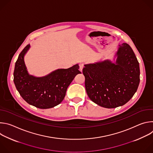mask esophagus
Wrapping results in <instances>:
<instances>
[{
    "label": "esophagus",
    "instance_id": "1",
    "mask_svg": "<svg viewBox=\"0 0 153 153\" xmlns=\"http://www.w3.org/2000/svg\"><path fill=\"white\" fill-rule=\"evenodd\" d=\"M83 68H84V65L83 64H80L79 65V68H80V71H82V70H83Z\"/></svg>",
    "mask_w": 153,
    "mask_h": 153
}]
</instances>
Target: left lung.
<instances>
[{"label": "left lung", "instance_id": "1", "mask_svg": "<svg viewBox=\"0 0 153 153\" xmlns=\"http://www.w3.org/2000/svg\"><path fill=\"white\" fill-rule=\"evenodd\" d=\"M116 63L106 60L85 65L83 74L90 99L98 105L114 108L126 103L140 82L139 63L131 47L119 45Z\"/></svg>", "mask_w": 153, "mask_h": 153}]
</instances>
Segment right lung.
Returning <instances> with one entry per match:
<instances>
[{
    "instance_id": "right-lung-1",
    "label": "right lung",
    "mask_w": 153,
    "mask_h": 153,
    "mask_svg": "<svg viewBox=\"0 0 153 153\" xmlns=\"http://www.w3.org/2000/svg\"><path fill=\"white\" fill-rule=\"evenodd\" d=\"M30 44L19 55L14 71V82L20 95L28 103L40 109L53 108L63 100L67 88L75 76L81 74L76 64L68 69H59L42 77L28 74L24 57Z\"/></svg>"
}]
</instances>
